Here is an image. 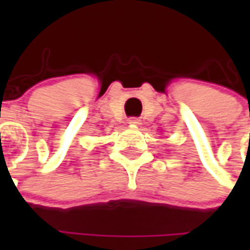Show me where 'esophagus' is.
Masks as SVG:
<instances>
[{
  "instance_id": "obj_1",
  "label": "esophagus",
  "mask_w": 250,
  "mask_h": 250,
  "mask_svg": "<svg viewBox=\"0 0 250 250\" xmlns=\"http://www.w3.org/2000/svg\"><path fill=\"white\" fill-rule=\"evenodd\" d=\"M128 124H129V125H132V126H139L140 120L139 118H129V120H128Z\"/></svg>"
}]
</instances>
